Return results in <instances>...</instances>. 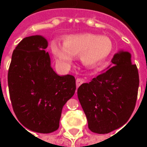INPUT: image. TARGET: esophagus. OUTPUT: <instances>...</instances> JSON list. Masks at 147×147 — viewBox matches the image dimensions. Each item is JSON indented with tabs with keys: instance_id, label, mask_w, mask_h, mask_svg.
Listing matches in <instances>:
<instances>
[{
	"instance_id": "esophagus-1",
	"label": "esophagus",
	"mask_w": 147,
	"mask_h": 147,
	"mask_svg": "<svg viewBox=\"0 0 147 147\" xmlns=\"http://www.w3.org/2000/svg\"><path fill=\"white\" fill-rule=\"evenodd\" d=\"M83 82H84V80H83L82 78H77V79H76V86H77V88L79 87Z\"/></svg>"
}]
</instances>
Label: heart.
<instances>
[{
    "label": "heart",
    "instance_id": "heart-1",
    "mask_svg": "<svg viewBox=\"0 0 147 147\" xmlns=\"http://www.w3.org/2000/svg\"><path fill=\"white\" fill-rule=\"evenodd\" d=\"M51 49L57 62L62 65H69L73 58L79 56L81 62L85 66L94 67L109 56L113 44L107 36L80 33L65 36L63 45L53 42Z\"/></svg>",
    "mask_w": 147,
    "mask_h": 147
}]
</instances>
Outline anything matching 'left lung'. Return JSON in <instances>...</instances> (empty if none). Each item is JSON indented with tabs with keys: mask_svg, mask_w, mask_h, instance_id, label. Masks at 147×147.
<instances>
[{
	"mask_svg": "<svg viewBox=\"0 0 147 147\" xmlns=\"http://www.w3.org/2000/svg\"><path fill=\"white\" fill-rule=\"evenodd\" d=\"M131 55L121 51L114 55V66L78 88V98L91 131L105 134L125 124L137 102L139 73Z\"/></svg>",
	"mask_w": 147,
	"mask_h": 147,
	"instance_id": "left-lung-1",
	"label": "left lung"
}]
</instances>
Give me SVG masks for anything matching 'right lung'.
I'll return each instance as SVG.
<instances>
[{"instance_id":"add662e5","label":"right lung","mask_w":147,"mask_h":147,"mask_svg":"<svg viewBox=\"0 0 147 147\" xmlns=\"http://www.w3.org/2000/svg\"><path fill=\"white\" fill-rule=\"evenodd\" d=\"M47 46L41 36L23 39L13 52L7 75L17 118L27 129L41 134L58 130L62 107L76 89L74 76H59L53 71L45 51Z\"/></svg>"}]
</instances>
